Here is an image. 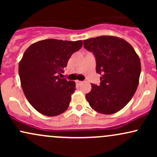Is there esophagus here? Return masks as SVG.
<instances>
[{"mask_svg":"<svg viewBox=\"0 0 157 157\" xmlns=\"http://www.w3.org/2000/svg\"><path fill=\"white\" fill-rule=\"evenodd\" d=\"M82 81H80V80H76V84L77 85H80L81 83H82Z\"/></svg>","mask_w":157,"mask_h":157,"instance_id":"esophagus-1","label":"esophagus"}]
</instances>
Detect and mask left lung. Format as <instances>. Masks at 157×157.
<instances>
[{
    "label": "left lung",
    "mask_w": 157,
    "mask_h": 157,
    "mask_svg": "<svg viewBox=\"0 0 157 157\" xmlns=\"http://www.w3.org/2000/svg\"><path fill=\"white\" fill-rule=\"evenodd\" d=\"M84 48L96 58L100 85L91 83L86 98L94 111L112 114L123 109L136 92L141 72L140 57L125 40L103 35L84 40Z\"/></svg>",
    "instance_id": "1"
}]
</instances>
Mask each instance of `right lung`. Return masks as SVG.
Returning <instances> with one entry per match:
<instances>
[{
	"mask_svg": "<svg viewBox=\"0 0 157 157\" xmlns=\"http://www.w3.org/2000/svg\"><path fill=\"white\" fill-rule=\"evenodd\" d=\"M82 41L46 39L32 44L19 63L23 93L36 111L55 117L66 111L75 91V82L60 78L63 68Z\"/></svg>",
	"mask_w": 157,
	"mask_h": 157,
	"instance_id": "add662e5",
	"label": "right lung"
}]
</instances>
